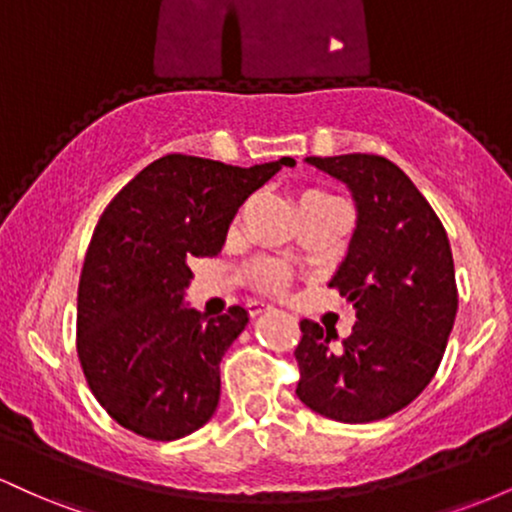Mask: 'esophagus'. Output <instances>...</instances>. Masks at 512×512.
<instances>
[{"instance_id": "1", "label": "esophagus", "mask_w": 512, "mask_h": 512, "mask_svg": "<svg viewBox=\"0 0 512 512\" xmlns=\"http://www.w3.org/2000/svg\"><path fill=\"white\" fill-rule=\"evenodd\" d=\"M272 305H267V303H260V301H250L248 303V315L250 317H260V315H264V313H272Z\"/></svg>"}]
</instances>
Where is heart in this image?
I'll list each match as a JSON object with an SVG mask.
<instances>
[{
	"label": "heart",
	"mask_w": 512,
	"mask_h": 512,
	"mask_svg": "<svg viewBox=\"0 0 512 512\" xmlns=\"http://www.w3.org/2000/svg\"><path fill=\"white\" fill-rule=\"evenodd\" d=\"M252 284L267 293H284L291 286V272L281 262L255 260L248 267Z\"/></svg>",
	"instance_id": "obj_1"
}]
</instances>
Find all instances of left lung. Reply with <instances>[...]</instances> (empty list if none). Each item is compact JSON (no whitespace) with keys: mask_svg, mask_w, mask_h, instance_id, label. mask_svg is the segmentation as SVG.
Masks as SVG:
<instances>
[{"mask_svg":"<svg viewBox=\"0 0 512 512\" xmlns=\"http://www.w3.org/2000/svg\"><path fill=\"white\" fill-rule=\"evenodd\" d=\"M305 161L354 195L356 231L330 286L354 303L356 325L332 349L337 334L301 322L296 395L327 419L368 424L414 402L436 375L457 315L450 240L426 197L387 158Z\"/></svg>","mask_w":512,"mask_h":512,"instance_id":"obj_1","label":"left lung"}]
</instances>
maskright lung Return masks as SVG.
<instances>
[{
	"instance_id": "obj_1",
	"label": "right lung",
	"mask_w": 512,
	"mask_h": 512,
	"mask_svg": "<svg viewBox=\"0 0 512 512\" xmlns=\"http://www.w3.org/2000/svg\"><path fill=\"white\" fill-rule=\"evenodd\" d=\"M293 158L238 168L168 154L105 207L76 298V354L93 397L149 440L202 428L221 395V358L248 325L233 305L207 320L182 305L192 257L221 250L240 204Z\"/></svg>"
}]
</instances>
